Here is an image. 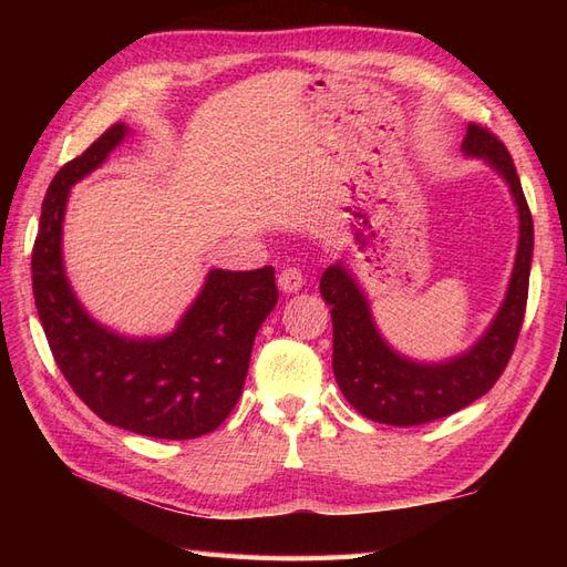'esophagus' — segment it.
Here are the masks:
<instances>
[{"label":"esophagus","mask_w":567,"mask_h":567,"mask_svg":"<svg viewBox=\"0 0 567 567\" xmlns=\"http://www.w3.org/2000/svg\"><path fill=\"white\" fill-rule=\"evenodd\" d=\"M302 285H305V275L297 268H285L280 275H277V287H280L285 295L299 292L302 290Z\"/></svg>","instance_id":"34e87169"}]
</instances>
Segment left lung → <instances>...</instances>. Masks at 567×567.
<instances>
[{
	"label": "left lung",
	"instance_id": "left-lung-1",
	"mask_svg": "<svg viewBox=\"0 0 567 567\" xmlns=\"http://www.w3.org/2000/svg\"><path fill=\"white\" fill-rule=\"evenodd\" d=\"M461 151L465 158L485 161L507 183L519 214V244L507 292L495 319L473 346L433 363L409 358L380 333L368 295L346 262L336 260L321 275L319 290L331 305L336 382L346 400L378 424L419 426L473 404L499 380L522 331L534 258V219L519 175L504 143L483 126L467 124Z\"/></svg>",
	"mask_w": 567,
	"mask_h": 567
}]
</instances>
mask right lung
Here are the masks:
<instances>
[{"label": "right lung", "instance_id": "right-lung-1", "mask_svg": "<svg viewBox=\"0 0 567 567\" xmlns=\"http://www.w3.org/2000/svg\"><path fill=\"white\" fill-rule=\"evenodd\" d=\"M128 134L126 124L112 126L48 187L31 256L35 309L60 372L106 424L151 439H197L238 402L252 341L277 305L275 270H209L195 302L163 336H126L94 319L65 272V207L72 185Z\"/></svg>", "mask_w": 567, "mask_h": 567}]
</instances>
